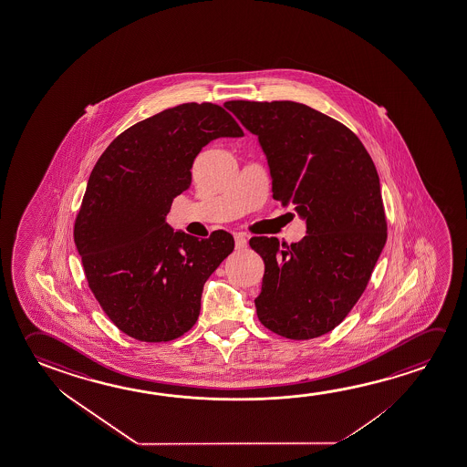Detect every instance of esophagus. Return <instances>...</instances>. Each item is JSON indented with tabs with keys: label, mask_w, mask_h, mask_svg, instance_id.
Listing matches in <instances>:
<instances>
[{
	"label": "esophagus",
	"mask_w": 467,
	"mask_h": 467,
	"mask_svg": "<svg viewBox=\"0 0 467 467\" xmlns=\"http://www.w3.org/2000/svg\"><path fill=\"white\" fill-rule=\"evenodd\" d=\"M234 244H236L237 251H243L247 247V239L243 234H236L234 236Z\"/></svg>",
	"instance_id": "obj_1"
}]
</instances>
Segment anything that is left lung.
<instances>
[{"instance_id":"obj_1","label":"left lung","mask_w":467,"mask_h":467,"mask_svg":"<svg viewBox=\"0 0 467 467\" xmlns=\"http://www.w3.org/2000/svg\"><path fill=\"white\" fill-rule=\"evenodd\" d=\"M224 107L259 136L273 199L307 220V236L295 244L249 241L265 264L257 317L287 339L322 337L359 301L387 243L377 168L349 128L307 105L231 100Z\"/></svg>"}]
</instances>
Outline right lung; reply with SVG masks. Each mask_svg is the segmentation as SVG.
<instances>
[{"label":"right lung","mask_w":467,"mask_h":467,"mask_svg":"<svg viewBox=\"0 0 467 467\" xmlns=\"http://www.w3.org/2000/svg\"><path fill=\"white\" fill-rule=\"evenodd\" d=\"M241 136L224 108L191 101L136 122L95 163L74 243L95 299L128 337L163 343L197 322L203 285L234 239L223 230L207 239L172 233L166 213L191 184L202 147Z\"/></svg>","instance_id":"add662e5"}]
</instances>
